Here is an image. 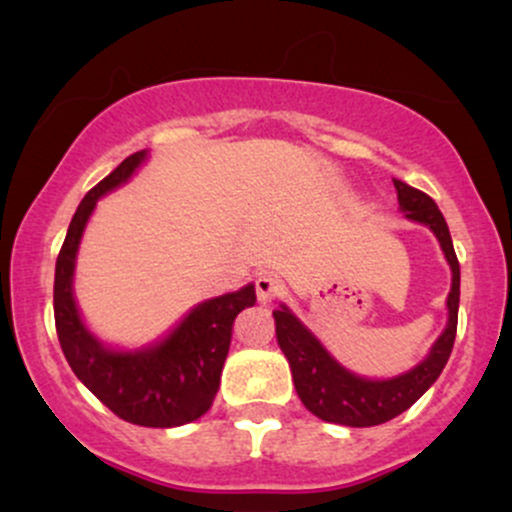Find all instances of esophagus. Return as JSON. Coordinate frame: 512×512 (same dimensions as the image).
Instances as JSON below:
<instances>
[{"mask_svg":"<svg viewBox=\"0 0 512 512\" xmlns=\"http://www.w3.org/2000/svg\"><path fill=\"white\" fill-rule=\"evenodd\" d=\"M255 289H257V301L267 305V303H272L274 298L281 293V279L272 272H262L260 276H257Z\"/></svg>","mask_w":512,"mask_h":512,"instance_id":"1","label":"esophagus"}]
</instances>
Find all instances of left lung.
Instances as JSON below:
<instances>
[{"label": "left lung", "mask_w": 512, "mask_h": 512, "mask_svg": "<svg viewBox=\"0 0 512 512\" xmlns=\"http://www.w3.org/2000/svg\"><path fill=\"white\" fill-rule=\"evenodd\" d=\"M397 190L399 211L404 219L421 223L438 240L448 262L452 281L445 308L448 322L428 354L416 366L392 378H366L344 368L325 344L298 320L286 303L274 310L276 342L291 366L293 385L310 414L330 424L366 428L378 426L407 411L438 380L448 363L457 332V308H460V262H457L452 238L443 214L431 197L402 180H392Z\"/></svg>", "instance_id": "1"}]
</instances>
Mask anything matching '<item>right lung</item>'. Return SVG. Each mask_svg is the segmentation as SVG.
I'll list each match as a JSON object with an SVG mask.
<instances>
[{
  "label": "right lung",
  "instance_id": "1",
  "mask_svg": "<svg viewBox=\"0 0 512 512\" xmlns=\"http://www.w3.org/2000/svg\"><path fill=\"white\" fill-rule=\"evenodd\" d=\"M149 149L137 151L81 199L55 267V325L64 358L84 383L120 419L149 428L185 426L214 402L231 346L233 320L255 305V284L192 305L156 342L110 346L81 317L74 298L76 255L98 199L117 190L144 166Z\"/></svg>",
  "mask_w": 512,
  "mask_h": 512
}]
</instances>
